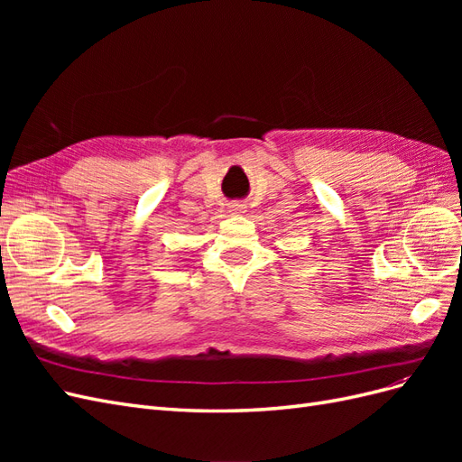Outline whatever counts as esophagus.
<instances>
[{
	"mask_svg": "<svg viewBox=\"0 0 462 462\" xmlns=\"http://www.w3.org/2000/svg\"><path fill=\"white\" fill-rule=\"evenodd\" d=\"M229 209L233 214H243L245 212V204H241V202H235V204H231L229 206Z\"/></svg>",
	"mask_w": 462,
	"mask_h": 462,
	"instance_id": "34e87169",
	"label": "esophagus"
}]
</instances>
